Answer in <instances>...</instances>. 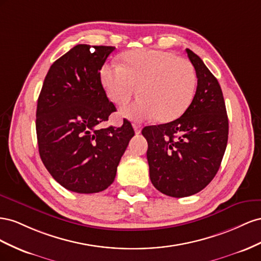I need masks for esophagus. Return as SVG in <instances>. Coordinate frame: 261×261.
I'll return each instance as SVG.
<instances>
[{
    "label": "esophagus",
    "mask_w": 261,
    "mask_h": 261,
    "mask_svg": "<svg viewBox=\"0 0 261 261\" xmlns=\"http://www.w3.org/2000/svg\"><path fill=\"white\" fill-rule=\"evenodd\" d=\"M132 126H133V129H135V131H136L137 135H140V133H141V130H142V128H141V125H140V124H138V123H133V124H132Z\"/></svg>",
    "instance_id": "1"
}]
</instances>
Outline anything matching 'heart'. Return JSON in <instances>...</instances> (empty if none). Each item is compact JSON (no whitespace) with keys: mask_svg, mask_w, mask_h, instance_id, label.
I'll use <instances>...</instances> for the list:
<instances>
[{"mask_svg":"<svg viewBox=\"0 0 261 261\" xmlns=\"http://www.w3.org/2000/svg\"><path fill=\"white\" fill-rule=\"evenodd\" d=\"M123 65L110 62L102 65L100 81L108 97L124 105L133 96L136 102L121 109L132 120L158 118L162 122L182 116L195 98L197 74L192 63L169 51L138 49L123 55Z\"/></svg>","mask_w":261,"mask_h":261,"instance_id":"heart-1","label":"heart"}]
</instances>
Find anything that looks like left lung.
<instances>
[{
  "mask_svg": "<svg viewBox=\"0 0 261 261\" xmlns=\"http://www.w3.org/2000/svg\"><path fill=\"white\" fill-rule=\"evenodd\" d=\"M198 85L187 111L176 120L143 128L154 187L169 197L192 196L217 175L228 138V119L218 80L203 61L186 49Z\"/></svg>",
  "mask_w": 261,
  "mask_h": 261,
  "instance_id": "1",
  "label": "left lung"
}]
</instances>
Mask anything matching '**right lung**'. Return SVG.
<instances>
[{"mask_svg":"<svg viewBox=\"0 0 261 261\" xmlns=\"http://www.w3.org/2000/svg\"><path fill=\"white\" fill-rule=\"evenodd\" d=\"M115 49L73 47L50 66L38 97L36 131L41 161L50 175L73 192L107 189L135 136L125 119L120 128H98L116 111L99 72Z\"/></svg>","mask_w":261,"mask_h":261,"instance_id":"add662e5","label":"right lung"}]
</instances>
